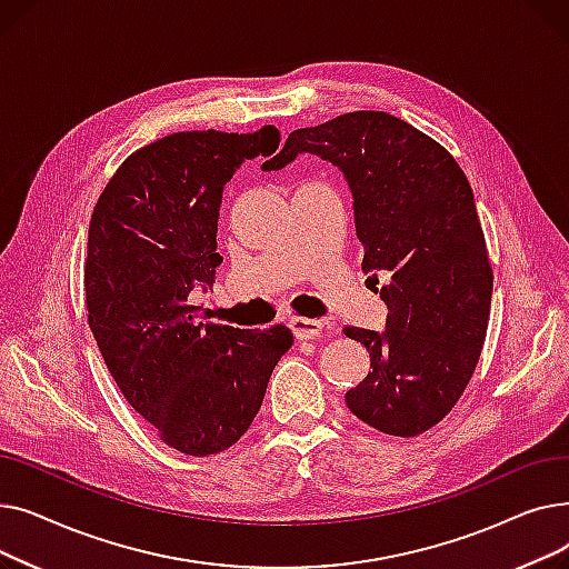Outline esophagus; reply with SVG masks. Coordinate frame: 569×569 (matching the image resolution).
Returning <instances> with one entry per match:
<instances>
[{
	"instance_id": "obj_1",
	"label": "esophagus",
	"mask_w": 569,
	"mask_h": 569,
	"mask_svg": "<svg viewBox=\"0 0 569 569\" xmlns=\"http://www.w3.org/2000/svg\"><path fill=\"white\" fill-rule=\"evenodd\" d=\"M288 325H290V330H292L295 339H300V341L316 339V337H320V332H322V322H320V320H311V318L295 316V318H290Z\"/></svg>"
}]
</instances>
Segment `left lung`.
<instances>
[{
    "label": "left lung",
    "mask_w": 569,
    "mask_h": 569,
    "mask_svg": "<svg viewBox=\"0 0 569 569\" xmlns=\"http://www.w3.org/2000/svg\"><path fill=\"white\" fill-rule=\"evenodd\" d=\"M300 154L343 172L362 269L376 283V272L390 277L380 288L385 330H343L371 357L346 406L382 433H422L455 408L487 337L493 274L472 189L445 147L387 112L297 129L262 170H281Z\"/></svg>",
    "instance_id": "left-lung-1"
}]
</instances>
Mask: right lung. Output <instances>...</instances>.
Listing matches in <instances>:
<instances>
[{
    "instance_id": "right-lung-1",
    "label": "right lung",
    "mask_w": 569,
    "mask_h": 569,
    "mask_svg": "<svg viewBox=\"0 0 569 569\" xmlns=\"http://www.w3.org/2000/svg\"><path fill=\"white\" fill-rule=\"evenodd\" d=\"M281 133L182 131L133 152L101 193L87 237L84 295L103 362L161 440L219 455L247 433L288 327L237 330L198 320L193 288H212L223 189Z\"/></svg>"
}]
</instances>
